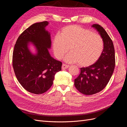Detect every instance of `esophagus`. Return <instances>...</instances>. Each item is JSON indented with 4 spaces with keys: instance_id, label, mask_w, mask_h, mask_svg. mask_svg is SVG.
I'll list each match as a JSON object with an SVG mask.
<instances>
[{
    "instance_id": "34e87169",
    "label": "esophagus",
    "mask_w": 127,
    "mask_h": 127,
    "mask_svg": "<svg viewBox=\"0 0 127 127\" xmlns=\"http://www.w3.org/2000/svg\"><path fill=\"white\" fill-rule=\"evenodd\" d=\"M69 67V65L64 64H63V65H62V69H67Z\"/></svg>"
}]
</instances>
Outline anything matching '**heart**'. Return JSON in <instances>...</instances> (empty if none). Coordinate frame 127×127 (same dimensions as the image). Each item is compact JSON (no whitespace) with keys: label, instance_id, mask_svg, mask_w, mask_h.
<instances>
[{"label":"heart","instance_id":"heart-1","mask_svg":"<svg viewBox=\"0 0 127 127\" xmlns=\"http://www.w3.org/2000/svg\"><path fill=\"white\" fill-rule=\"evenodd\" d=\"M53 52L61 60L66 57L68 63H78L80 66L88 67L95 64L101 56L104 49L102 37L92 31L79 25L64 27L52 41Z\"/></svg>","mask_w":127,"mask_h":127}]
</instances>
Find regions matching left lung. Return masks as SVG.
<instances>
[{"label": "left lung", "mask_w": 127, "mask_h": 127, "mask_svg": "<svg viewBox=\"0 0 127 127\" xmlns=\"http://www.w3.org/2000/svg\"><path fill=\"white\" fill-rule=\"evenodd\" d=\"M103 39L104 49L101 56L93 64L80 68V73L75 79L74 85L80 93L86 95L101 92L109 83L115 67V51L113 42L102 27L93 24Z\"/></svg>", "instance_id": "left-lung-1"}]
</instances>
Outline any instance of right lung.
<instances>
[{
    "mask_svg": "<svg viewBox=\"0 0 127 127\" xmlns=\"http://www.w3.org/2000/svg\"><path fill=\"white\" fill-rule=\"evenodd\" d=\"M47 21L31 25L19 36L13 53V67L18 81L25 90L35 94L47 92L53 84L56 72L61 70L62 63L53 59L48 51L51 45L50 34L45 28ZM33 43L37 53L28 48Z\"/></svg>",
    "mask_w": 127,
    "mask_h": 127,
    "instance_id": "1",
    "label": "right lung"
}]
</instances>
